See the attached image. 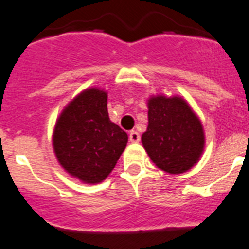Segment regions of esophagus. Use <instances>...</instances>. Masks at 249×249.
Instances as JSON below:
<instances>
[{"label":"esophagus","instance_id":"esophagus-1","mask_svg":"<svg viewBox=\"0 0 249 249\" xmlns=\"http://www.w3.org/2000/svg\"><path fill=\"white\" fill-rule=\"evenodd\" d=\"M129 139L131 142H139L140 141V134L138 131H135V130H133V131H130Z\"/></svg>","mask_w":249,"mask_h":249}]
</instances>
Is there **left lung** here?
<instances>
[{
	"label": "left lung",
	"instance_id": "obj_1",
	"mask_svg": "<svg viewBox=\"0 0 249 249\" xmlns=\"http://www.w3.org/2000/svg\"><path fill=\"white\" fill-rule=\"evenodd\" d=\"M147 107L149 125L141 141L152 162L169 174L191 169L205 145L200 119L189 104L178 97H154Z\"/></svg>",
	"mask_w": 249,
	"mask_h": 249
}]
</instances>
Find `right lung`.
I'll return each mask as SVG.
<instances>
[{"label":"right lung","mask_w":249,"mask_h":249,"mask_svg":"<svg viewBox=\"0 0 249 249\" xmlns=\"http://www.w3.org/2000/svg\"><path fill=\"white\" fill-rule=\"evenodd\" d=\"M108 95L91 88L80 93L60 114L53 147L67 172L86 183L107 178L124 151L127 134L110 122Z\"/></svg>","instance_id":"obj_1"}]
</instances>
